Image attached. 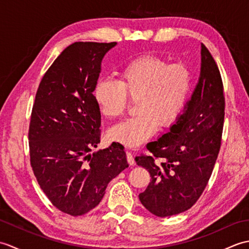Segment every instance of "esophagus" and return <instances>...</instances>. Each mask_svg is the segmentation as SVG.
Segmentation results:
<instances>
[{"label":"esophagus","instance_id":"obj_1","mask_svg":"<svg viewBox=\"0 0 249 249\" xmlns=\"http://www.w3.org/2000/svg\"><path fill=\"white\" fill-rule=\"evenodd\" d=\"M126 158H127V162L129 163L130 166L135 165V158L133 156V153H131L128 150H126Z\"/></svg>","mask_w":249,"mask_h":249}]
</instances>
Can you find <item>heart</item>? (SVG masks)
Listing matches in <instances>:
<instances>
[{
	"label": "heart",
	"mask_w": 249,
	"mask_h": 249,
	"mask_svg": "<svg viewBox=\"0 0 249 249\" xmlns=\"http://www.w3.org/2000/svg\"><path fill=\"white\" fill-rule=\"evenodd\" d=\"M194 86V72L186 62L169 63L154 54H141L126 62L118 81L102 79L93 95L106 119H118L136 100V114L108 131V138L126 146L143 143L158 125L171 127L183 115Z\"/></svg>",
	"instance_id": "heart-1"
}]
</instances>
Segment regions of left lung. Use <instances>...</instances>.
Wrapping results in <instances>:
<instances>
[{
	"label": "left lung",
	"instance_id": "8db88e82",
	"mask_svg": "<svg viewBox=\"0 0 249 249\" xmlns=\"http://www.w3.org/2000/svg\"><path fill=\"white\" fill-rule=\"evenodd\" d=\"M200 79L185 113L170 133L146 145L151 155L136 157L151 182L139 199L158 217L185 212L197 202L217 160L224 128L225 95L219 70L202 44Z\"/></svg>",
	"mask_w": 249,
	"mask_h": 249
}]
</instances>
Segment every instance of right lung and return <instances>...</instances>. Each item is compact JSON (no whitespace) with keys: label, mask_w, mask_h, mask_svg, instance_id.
<instances>
[{"label":"right lung","mask_w":249,"mask_h":249,"mask_svg":"<svg viewBox=\"0 0 249 249\" xmlns=\"http://www.w3.org/2000/svg\"><path fill=\"white\" fill-rule=\"evenodd\" d=\"M115 44L68 46L41 78L32 108L31 167L51 203L71 216L97 206L108 183L128 167L120 143L89 154L100 142L102 120L93 91Z\"/></svg>","instance_id":"right-lung-1"}]
</instances>
